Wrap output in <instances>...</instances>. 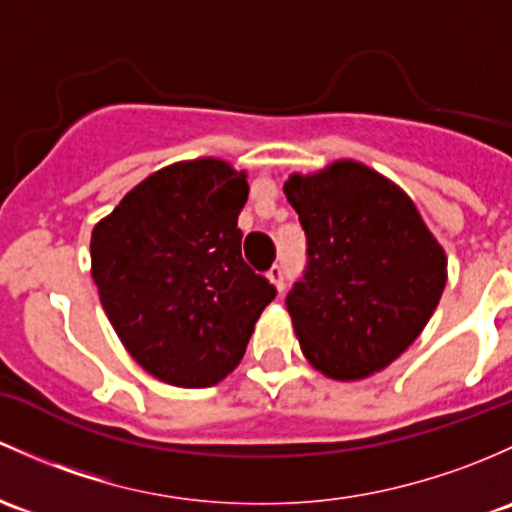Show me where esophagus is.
Here are the masks:
<instances>
[{"instance_id":"1","label":"esophagus","mask_w":512,"mask_h":512,"mask_svg":"<svg viewBox=\"0 0 512 512\" xmlns=\"http://www.w3.org/2000/svg\"><path fill=\"white\" fill-rule=\"evenodd\" d=\"M268 281L278 288V293H283V288H286V271H283V266H273L268 271Z\"/></svg>"}]
</instances>
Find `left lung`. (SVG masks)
Segmentation results:
<instances>
[{
    "instance_id": "obj_1",
    "label": "left lung",
    "mask_w": 512,
    "mask_h": 512,
    "mask_svg": "<svg viewBox=\"0 0 512 512\" xmlns=\"http://www.w3.org/2000/svg\"><path fill=\"white\" fill-rule=\"evenodd\" d=\"M308 241L286 295L300 350L333 379L384 370L419 337L446 286V254L414 202L370 167L333 162L283 184Z\"/></svg>"
}]
</instances>
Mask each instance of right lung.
Returning <instances> with one entry per match:
<instances>
[{
  "label": "right lung",
  "instance_id": "add662e5",
  "mask_svg": "<svg viewBox=\"0 0 512 512\" xmlns=\"http://www.w3.org/2000/svg\"><path fill=\"white\" fill-rule=\"evenodd\" d=\"M246 172L202 157L140 182L91 236L100 303L142 370L187 389L221 382L276 288L241 258Z\"/></svg>",
  "mask_w": 512,
  "mask_h": 512
}]
</instances>
